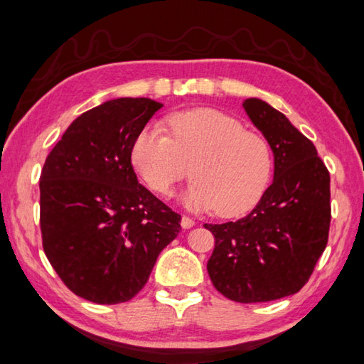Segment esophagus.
<instances>
[{"instance_id":"esophagus-1","label":"esophagus","mask_w":364,"mask_h":364,"mask_svg":"<svg viewBox=\"0 0 364 364\" xmlns=\"http://www.w3.org/2000/svg\"><path fill=\"white\" fill-rule=\"evenodd\" d=\"M196 225V220L191 219L189 216H183L181 218V227L183 229H192Z\"/></svg>"}]
</instances>
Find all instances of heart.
I'll use <instances>...</instances> for the list:
<instances>
[{
  "label": "heart",
  "mask_w": 364,
  "mask_h": 364,
  "mask_svg": "<svg viewBox=\"0 0 364 364\" xmlns=\"http://www.w3.org/2000/svg\"><path fill=\"white\" fill-rule=\"evenodd\" d=\"M166 123L170 135L146 126L131 148L134 168L154 192L168 194L186 176V161L194 178L181 194L188 208L238 216L259 202L273 164L262 135L215 109L176 112Z\"/></svg>",
  "instance_id": "1"
}]
</instances>
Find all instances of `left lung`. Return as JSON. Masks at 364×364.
<instances>
[{
	"label": "left lung",
	"mask_w": 364,
	"mask_h": 364,
	"mask_svg": "<svg viewBox=\"0 0 364 364\" xmlns=\"http://www.w3.org/2000/svg\"><path fill=\"white\" fill-rule=\"evenodd\" d=\"M243 109L274 156L273 183L235 223L205 224L216 246L210 279L237 303H263L296 294L328 241L330 173L314 144L289 118L259 97Z\"/></svg>",
	"instance_id": "8db88e82"
}]
</instances>
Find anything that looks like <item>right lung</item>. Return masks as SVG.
Instances as JSON below:
<instances>
[{
    "mask_svg": "<svg viewBox=\"0 0 364 364\" xmlns=\"http://www.w3.org/2000/svg\"><path fill=\"white\" fill-rule=\"evenodd\" d=\"M162 104L117 97L77 117L41 173V232L48 262L69 290L97 304L144 289L181 216L141 186L132 141Z\"/></svg>",
    "mask_w": 364,
    "mask_h": 364,
    "instance_id": "1",
    "label": "right lung"
}]
</instances>
